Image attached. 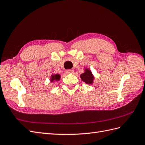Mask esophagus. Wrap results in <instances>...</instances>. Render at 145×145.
I'll return each mask as SVG.
<instances>
[{"label":"esophagus","mask_w":145,"mask_h":145,"mask_svg":"<svg viewBox=\"0 0 145 145\" xmlns=\"http://www.w3.org/2000/svg\"><path fill=\"white\" fill-rule=\"evenodd\" d=\"M65 72L67 73H73V70L72 69H69V70H67Z\"/></svg>","instance_id":"obj_1"}]
</instances>
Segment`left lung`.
Wrapping results in <instances>:
<instances>
[{"label": "left lung", "mask_w": 145, "mask_h": 145, "mask_svg": "<svg viewBox=\"0 0 145 145\" xmlns=\"http://www.w3.org/2000/svg\"><path fill=\"white\" fill-rule=\"evenodd\" d=\"M81 79L87 84H92L94 82V76L92 74L91 70L89 69H85L84 72L80 75Z\"/></svg>", "instance_id": "1"}]
</instances>
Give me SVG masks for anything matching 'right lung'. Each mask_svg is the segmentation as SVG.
I'll return each mask as SVG.
<instances>
[{
    "instance_id": "obj_1",
    "label": "right lung",
    "mask_w": 145,
    "mask_h": 145,
    "mask_svg": "<svg viewBox=\"0 0 145 145\" xmlns=\"http://www.w3.org/2000/svg\"><path fill=\"white\" fill-rule=\"evenodd\" d=\"M61 75L59 74H53L50 76V81L51 83L54 82V81H58L60 80Z\"/></svg>"
}]
</instances>
